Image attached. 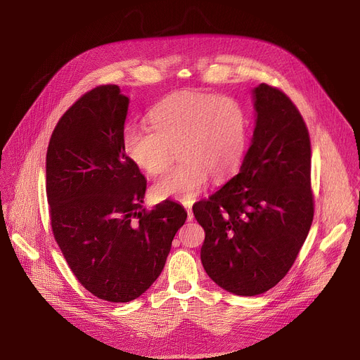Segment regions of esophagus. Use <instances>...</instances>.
Returning a JSON list of instances; mask_svg holds the SVG:
<instances>
[{
    "label": "esophagus",
    "instance_id": "esophagus-1",
    "mask_svg": "<svg viewBox=\"0 0 360 360\" xmlns=\"http://www.w3.org/2000/svg\"><path fill=\"white\" fill-rule=\"evenodd\" d=\"M186 212H188V215H186L188 221H193V220H194V212H193V208H191V207H186Z\"/></svg>",
    "mask_w": 360,
    "mask_h": 360
}]
</instances>
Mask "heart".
Returning a JSON list of instances; mask_svg holds the SVG:
<instances>
[{
	"instance_id": "obj_1",
	"label": "heart",
	"mask_w": 360,
	"mask_h": 360,
	"mask_svg": "<svg viewBox=\"0 0 360 360\" xmlns=\"http://www.w3.org/2000/svg\"><path fill=\"white\" fill-rule=\"evenodd\" d=\"M150 127L130 126L123 149L139 169L165 172L175 158L181 163L153 186L162 198L193 201L210 174L224 178L242 163L249 143L250 120L242 101L230 95L179 92L150 112Z\"/></svg>"
}]
</instances>
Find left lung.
<instances>
[{
	"mask_svg": "<svg viewBox=\"0 0 360 360\" xmlns=\"http://www.w3.org/2000/svg\"><path fill=\"white\" fill-rule=\"evenodd\" d=\"M253 98L256 126L240 172L193 207L205 231V272L243 297L269 291L288 274L314 219L311 141L301 112L266 84Z\"/></svg>",
	"mask_w": 360,
	"mask_h": 360,
	"instance_id": "1",
	"label": "left lung"
}]
</instances>
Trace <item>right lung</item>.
Segmentation results:
<instances>
[{"label": "right lung", "mask_w": 360, "mask_h": 360, "mask_svg": "<svg viewBox=\"0 0 360 360\" xmlns=\"http://www.w3.org/2000/svg\"><path fill=\"white\" fill-rule=\"evenodd\" d=\"M129 98L100 85L58 122L46 153V195L55 240L92 295L140 297L160 275L186 212L165 200L143 208L146 178L123 149Z\"/></svg>", "instance_id": "1"}]
</instances>
